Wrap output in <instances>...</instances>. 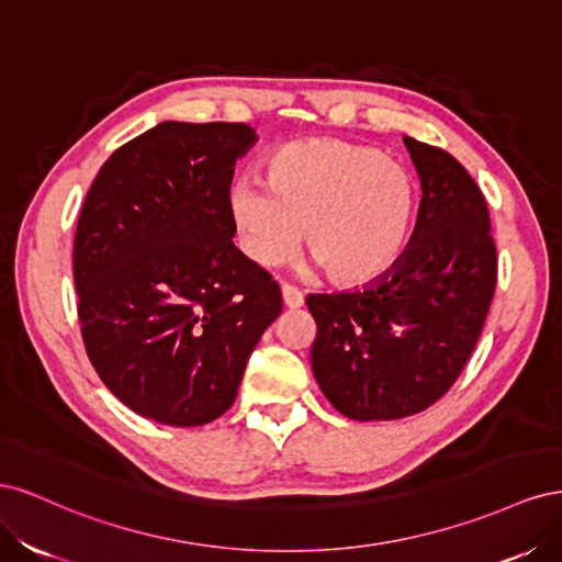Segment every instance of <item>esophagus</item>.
Returning <instances> with one entry per match:
<instances>
[{"mask_svg":"<svg viewBox=\"0 0 562 562\" xmlns=\"http://www.w3.org/2000/svg\"><path fill=\"white\" fill-rule=\"evenodd\" d=\"M281 295H283V304H285L288 310H297V307H302L304 297H302V293L297 291V288L283 283V285H281Z\"/></svg>","mask_w":562,"mask_h":562,"instance_id":"esophagus-1","label":"esophagus"}]
</instances>
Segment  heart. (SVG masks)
I'll return each mask as SVG.
<instances>
[{
    "label": "heart",
    "mask_w": 562,
    "mask_h": 562,
    "mask_svg": "<svg viewBox=\"0 0 562 562\" xmlns=\"http://www.w3.org/2000/svg\"><path fill=\"white\" fill-rule=\"evenodd\" d=\"M269 184L244 178L229 213L248 258L291 260L302 229L307 252L337 285H366L396 267L411 239L417 182L382 149L337 138L295 140L269 161Z\"/></svg>",
    "instance_id": "heart-1"
}]
</instances>
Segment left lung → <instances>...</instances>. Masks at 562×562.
<instances>
[{
	"mask_svg": "<svg viewBox=\"0 0 562 562\" xmlns=\"http://www.w3.org/2000/svg\"><path fill=\"white\" fill-rule=\"evenodd\" d=\"M422 180L413 239L396 267L353 293L310 295L314 378L359 422L427 411L475 349L497 285L481 187L446 149L403 138Z\"/></svg>",
	"mask_w": 562,
	"mask_h": 562,
	"instance_id": "obj_1",
	"label": "left lung"
}]
</instances>
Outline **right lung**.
Masks as SVG:
<instances>
[{
	"label": "right lung",
	"instance_id": "1",
	"mask_svg": "<svg viewBox=\"0 0 562 562\" xmlns=\"http://www.w3.org/2000/svg\"><path fill=\"white\" fill-rule=\"evenodd\" d=\"M248 124L164 122L112 151L75 234L89 359L133 413L199 427L229 411L281 288L234 246V164Z\"/></svg>",
	"mask_w": 562,
	"mask_h": 562
}]
</instances>
